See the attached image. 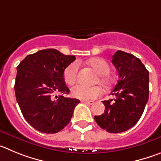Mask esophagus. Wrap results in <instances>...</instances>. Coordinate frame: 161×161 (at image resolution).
I'll use <instances>...</instances> for the list:
<instances>
[{"label":"esophagus","instance_id":"esophagus-1","mask_svg":"<svg viewBox=\"0 0 161 161\" xmlns=\"http://www.w3.org/2000/svg\"><path fill=\"white\" fill-rule=\"evenodd\" d=\"M82 103H86L88 104V105H92L94 103V101H86V100H82Z\"/></svg>","mask_w":161,"mask_h":161}]
</instances>
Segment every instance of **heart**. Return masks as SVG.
I'll use <instances>...</instances> for the list:
<instances>
[{"instance_id":"obj_1","label":"heart","mask_w":161,"mask_h":161,"mask_svg":"<svg viewBox=\"0 0 161 161\" xmlns=\"http://www.w3.org/2000/svg\"><path fill=\"white\" fill-rule=\"evenodd\" d=\"M88 63L98 74V82L105 87H109L112 84V78L108 75L110 66L104 59L101 58H95L88 61ZM79 66L77 62L70 63L64 70V80L68 85H73L78 79ZM102 94V90L99 86H86L78 84L71 89L72 96L82 100L95 99Z\"/></svg>"}]
</instances>
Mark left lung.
Here are the masks:
<instances>
[{
  "label": "left lung",
  "instance_id": "left-lung-1",
  "mask_svg": "<svg viewBox=\"0 0 161 161\" xmlns=\"http://www.w3.org/2000/svg\"><path fill=\"white\" fill-rule=\"evenodd\" d=\"M111 63L119 79L110 95L114 98L103 101L104 113L95 116L98 125L111 133L130 129L144 112L149 95V72L141 61L131 53L118 50Z\"/></svg>",
  "mask_w": 161,
  "mask_h": 161
}]
</instances>
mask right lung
<instances>
[{"mask_svg":"<svg viewBox=\"0 0 161 161\" xmlns=\"http://www.w3.org/2000/svg\"><path fill=\"white\" fill-rule=\"evenodd\" d=\"M75 60V56L46 49L29 54L17 66L16 99L24 118L37 131L57 133L70 123L80 101L63 95L70 91L64 70Z\"/></svg>","mask_w":161,"mask_h":161,"instance_id":"add662e5","label":"right lung"}]
</instances>
